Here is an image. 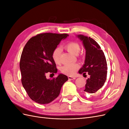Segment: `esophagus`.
I'll use <instances>...</instances> for the list:
<instances>
[{"mask_svg":"<svg viewBox=\"0 0 129 129\" xmlns=\"http://www.w3.org/2000/svg\"><path fill=\"white\" fill-rule=\"evenodd\" d=\"M76 78L75 77H73V76H68V79L69 80H75Z\"/></svg>","mask_w":129,"mask_h":129,"instance_id":"1","label":"esophagus"}]
</instances>
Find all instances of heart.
Listing matches in <instances>:
<instances>
[{
    "label": "heart",
    "mask_w": 129,
    "mask_h": 129,
    "mask_svg": "<svg viewBox=\"0 0 129 129\" xmlns=\"http://www.w3.org/2000/svg\"><path fill=\"white\" fill-rule=\"evenodd\" d=\"M65 49L68 52L74 55H77L81 50V46L77 42H69L64 46ZM61 49L57 47L53 50L52 53V58L56 64L60 63V55ZM79 68V65L77 63H72L64 64L60 68L61 73L67 75H73L76 73L77 70Z\"/></svg>",
    "instance_id": "1"
}]
</instances>
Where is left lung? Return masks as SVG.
Masks as SVG:
<instances>
[{
	"instance_id": "left-lung-1",
	"label": "left lung",
	"mask_w": 129,
	"mask_h": 129,
	"mask_svg": "<svg viewBox=\"0 0 129 129\" xmlns=\"http://www.w3.org/2000/svg\"><path fill=\"white\" fill-rule=\"evenodd\" d=\"M77 37L82 41L86 50L84 64L79 73L83 74L87 73L90 75L83 91L88 96L103 87L107 80V63L103 50L95 40L83 35H78Z\"/></svg>"
}]
</instances>
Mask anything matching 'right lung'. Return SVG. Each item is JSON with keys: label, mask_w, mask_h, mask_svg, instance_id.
<instances>
[{"label": "right lung", "mask_w": 129, "mask_h": 129, "mask_svg": "<svg viewBox=\"0 0 129 129\" xmlns=\"http://www.w3.org/2000/svg\"><path fill=\"white\" fill-rule=\"evenodd\" d=\"M68 36L67 34L52 33L38 34L31 38L23 49L20 61L21 83L29 97L36 102L44 104L52 102L68 79L62 74L52 80L46 76L48 73H57L52 53Z\"/></svg>", "instance_id": "1"}]
</instances>
